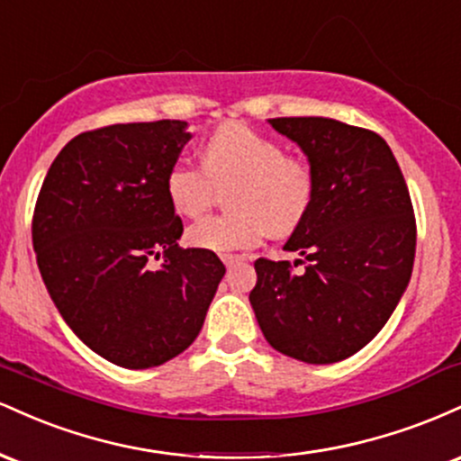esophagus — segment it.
<instances>
[{
	"instance_id": "obj_1",
	"label": "esophagus",
	"mask_w": 461,
	"mask_h": 461,
	"mask_svg": "<svg viewBox=\"0 0 461 461\" xmlns=\"http://www.w3.org/2000/svg\"><path fill=\"white\" fill-rule=\"evenodd\" d=\"M221 260L225 262V267H234V264L245 260V256H238V253H225V256H221Z\"/></svg>"
}]
</instances>
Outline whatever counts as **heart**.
<instances>
[{"label": "heart", "mask_w": 461, "mask_h": 461, "mask_svg": "<svg viewBox=\"0 0 461 461\" xmlns=\"http://www.w3.org/2000/svg\"><path fill=\"white\" fill-rule=\"evenodd\" d=\"M203 164L179 158L167 173V197L184 216L212 203L219 186L231 193L236 214H212L188 227L193 247L212 253L251 249L271 234H290L310 212L316 194L314 168L285 153L282 142L245 123H225L203 142Z\"/></svg>", "instance_id": "obj_1"}]
</instances>
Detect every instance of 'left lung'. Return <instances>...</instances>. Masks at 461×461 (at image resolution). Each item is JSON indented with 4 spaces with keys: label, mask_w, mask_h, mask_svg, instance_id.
<instances>
[{
    "label": "left lung",
    "mask_w": 461,
    "mask_h": 461,
    "mask_svg": "<svg viewBox=\"0 0 461 461\" xmlns=\"http://www.w3.org/2000/svg\"><path fill=\"white\" fill-rule=\"evenodd\" d=\"M271 125L305 151L316 194L284 247L303 260L258 258L249 301L275 351L308 364L340 362L382 331L410 282L414 205L375 131L325 116H279ZM299 263L304 271L294 274Z\"/></svg>",
    "instance_id": "1"
}]
</instances>
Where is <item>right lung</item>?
I'll return each instance as SVG.
<instances>
[{
    "instance_id": "1",
    "label": "right lung",
    "mask_w": 461,
    "mask_h": 461,
    "mask_svg": "<svg viewBox=\"0 0 461 461\" xmlns=\"http://www.w3.org/2000/svg\"><path fill=\"white\" fill-rule=\"evenodd\" d=\"M186 121L116 123L68 140L32 216L39 271L79 340L116 366L153 368L193 345L225 267L184 249L167 173Z\"/></svg>"
}]
</instances>
